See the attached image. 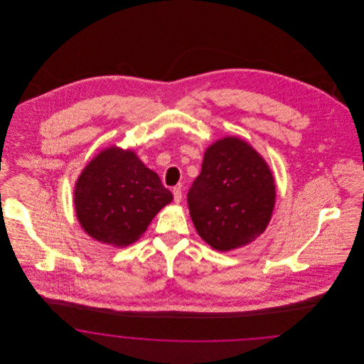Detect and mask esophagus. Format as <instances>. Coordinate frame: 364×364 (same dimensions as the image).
<instances>
[{
    "label": "esophagus",
    "instance_id": "obj_1",
    "mask_svg": "<svg viewBox=\"0 0 364 364\" xmlns=\"http://www.w3.org/2000/svg\"><path fill=\"white\" fill-rule=\"evenodd\" d=\"M173 198L176 203H180L181 202V198H183V192L180 187H174L173 188Z\"/></svg>",
    "mask_w": 364,
    "mask_h": 364
}]
</instances>
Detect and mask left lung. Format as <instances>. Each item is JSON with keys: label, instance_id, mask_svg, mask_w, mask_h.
Returning a JSON list of instances; mask_svg holds the SVG:
<instances>
[{"label": "left lung", "instance_id": "obj_1", "mask_svg": "<svg viewBox=\"0 0 364 364\" xmlns=\"http://www.w3.org/2000/svg\"><path fill=\"white\" fill-rule=\"evenodd\" d=\"M187 200L198 235L213 250L225 252L266 230L276 205V181L250 143L225 136L206 149Z\"/></svg>", "mask_w": 364, "mask_h": 364}]
</instances>
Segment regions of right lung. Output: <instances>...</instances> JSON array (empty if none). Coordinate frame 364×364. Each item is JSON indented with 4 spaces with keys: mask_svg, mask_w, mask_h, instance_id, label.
Here are the masks:
<instances>
[{
    "mask_svg": "<svg viewBox=\"0 0 364 364\" xmlns=\"http://www.w3.org/2000/svg\"><path fill=\"white\" fill-rule=\"evenodd\" d=\"M173 200L159 176L134 150L112 146L79 174L73 205L83 230L97 242L127 247L138 242L158 211Z\"/></svg>",
    "mask_w": 364,
    "mask_h": 364,
    "instance_id": "right-lung-1",
    "label": "right lung"
}]
</instances>
